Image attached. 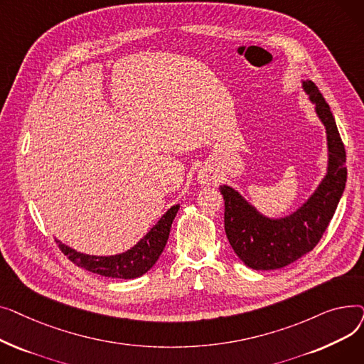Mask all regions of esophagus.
<instances>
[{
    "instance_id": "1",
    "label": "esophagus",
    "mask_w": 364,
    "mask_h": 364,
    "mask_svg": "<svg viewBox=\"0 0 364 364\" xmlns=\"http://www.w3.org/2000/svg\"><path fill=\"white\" fill-rule=\"evenodd\" d=\"M220 180L218 172L214 166L211 165H205L198 174V181L202 186H211V184H217Z\"/></svg>"
}]
</instances>
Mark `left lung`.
<instances>
[{
    "instance_id": "obj_1",
    "label": "left lung",
    "mask_w": 364,
    "mask_h": 364,
    "mask_svg": "<svg viewBox=\"0 0 364 364\" xmlns=\"http://www.w3.org/2000/svg\"><path fill=\"white\" fill-rule=\"evenodd\" d=\"M302 88L326 129L328 169L313 195L296 211L282 218L261 214L237 190L220 186L224 198V228L236 255L254 270H276L314 250L326 230L347 183L346 149L329 105L313 81Z\"/></svg>"
}]
</instances>
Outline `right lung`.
I'll return each mask as SVG.
<instances>
[{"mask_svg":"<svg viewBox=\"0 0 364 364\" xmlns=\"http://www.w3.org/2000/svg\"><path fill=\"white\" fill-rule=\"evenodd\" d=\"M178 208L180 205L171 206L140 242L122 254L110 257L88 255L75 251L73 247L62 243L59 239H55V243L59 245L60 251L81 269L112 279H136L147 273L159 259Z\"/></svg>","mask_w":364,"mask_h":364,"instance_id":"add662e5","label":"right lung"}]
</instances>
